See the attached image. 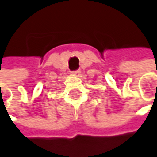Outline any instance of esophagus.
I'll use <instances>...</instances> for the list:
<instances>
[{
  "label": "esophagus",
  "mask_w": 157,
  "mask_h": 157,
  "mask_svg": "<svg viewBox=\"0 0 157 157\" xmlns=\"http://www.w3.org/2000/svg\"><path fill=\"white\" fill-rule=\"evenodd\" d=\"M80 73H81L80 70H76V71H73V72H72V75H79Z\"/></svg>",
  "instance_id": "obj_1"
}]
</instances>
